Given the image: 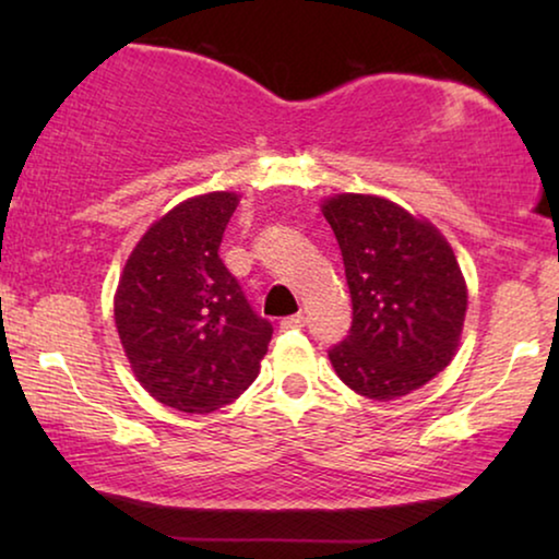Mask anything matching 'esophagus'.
Listing matches in <instances>:
<instances>
[{"label":"esophagus","mask_w":559,"mask_h":559,"mask_svg":"<svg viewBox=\"0 0 559 559\" xmlns=\"http://www.w3.org/2000/svg\"><path fill=\"white\" fill-rule=\"evenodd\" d=\"M305 325V316L302 312H297V316H289V318H282L280 328L282 331H297V328Z\"/></svg>","instance_id":"obj_1"}]
</instances>
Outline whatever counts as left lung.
Masks as SVG:
<instances>
[{
	"label": "left lung",
	"mask_w": 559,
	"mask_h": 559,
	"mask_svg": "<svg viewBox=\"0 0 559 559\" xmlns=\"http://www.w3.org/2000/svg\"><path fill=\"white\" fill-rule=\"evenodd\" d=\"M323 216L354 305L348 335L328 350L335 373L369 400L415 392L461 341L468 289L453 249L432 224L377 195H335Z\"/></svg>",
	"instance_id": "1"
}]
</instances>
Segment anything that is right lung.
I'll return each mask as SVG.
<instances>
[{
  "label": "right lung",
  "mask_w": 559,
  "mask_h": 559,
  "mask_svg": "<svg viewBox=\"0 0 559 559\" xmlns=\"http://www.w3.org/2000/svg\"><path fill=\"white\" fill-rule=\"evenodd\" d=\"M236 205V193L175 205L136 243L114 297L134 377L165 407L190 415L247 392L272 341V323L218 254Z\"/></svg>",
  "instance_id": "add662e5"
}]
</instances>
